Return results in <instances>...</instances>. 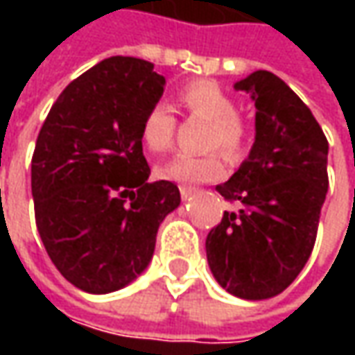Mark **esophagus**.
I'll return each instance as SVG.
<instances>
[{"label": "esophagus", "mask_w": 355, "mask_h": 355, "mask_svg": "<svg viewBox=\"0 0 355 355\" xmlns=\"http://www.w3.org/2000/svg\"><path fill=\"white\" fill-rule=\"evenodd\" d=\"M196 191H198V189L191 187V185H182V187H180V193H182V199H184V201L191 199V196H193Z\"/></svg>", "instance_id": "esophagus-1"}]
</instances>
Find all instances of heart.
<instances>
[{
  "instance_id": "obj_1",
  "label": "heart",
  "mask_w": 355,
  "mask_h": 355,
  "mask_svg": "<svg viewBox=\"0 0 355 355\" xmlns=\"http://www.w3.org/2000/svg\"><path fill=\"white\" fill-rule=\"evenodd\" d=\"M180 98L191 116L209 122L211 126L207 132L209 150L219 148L227 156H241L247 140V128L243 120L237 116V103L225 90L211 80H196L184 87V90L180 92ZM173 132H175V118L170 108L162 103L150 106L140 124V138L144 146L154 154L166 152L173 144ZM156 175L178 184H203L223 178L225 164L217 154L201 157L180 154L168 159L166 164L157 166Z\"/></svg>"
}]
</instances>
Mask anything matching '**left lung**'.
<instances>
[{
  "instance_id": "obj_1",
  "label": "left lung",
  "mask_w": 355,
  "mask_h": 355,
  "mask_svg": "<svg viewBox=\"0 0 355 355\" xmlns=\"http://www.w3.org/2000/svg\"><path fill=\"white\" fill-rule=\"evenodd\" d=\"M254 101L249 157L215 189L239 203L205 241L215 280L233 296L280 294L306 265L328 191V140L282 78L254 71L235 83Z\"/></svg>"
}]
</instances>
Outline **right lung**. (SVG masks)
Here are the masks:
<instances>
[{
  "label": "right lung",
  "mask_w": 355,
  "mask_h": 355,
  "mask_svg": "<svg viewBox=\"0 0 355 355\" xmlns=\"http://www.w3.org/2000/svg\"><path fill=\"white\" fill-rule=\"evenodd\" d=\"M154 64L110 57L62 90L31 159L35 223L53 265L76 288L108 294L150 265L178 185L150 184L140 124L164 94Z\"/></svg>",
  "instance_id": "1"
}]
</instances>
